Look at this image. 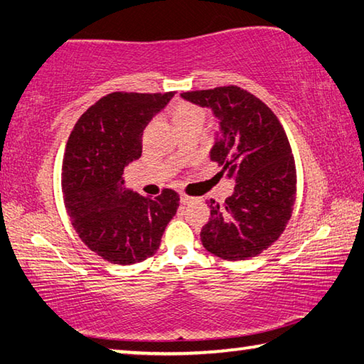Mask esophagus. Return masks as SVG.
Segmentation results:
<instances>
[{
    "instance_id": "34e87169",
    "label": "esophagus",
    "mask_w": 364,
    "mask_h": 364,
    "mask_svg": "<svg viewBox=\"0 0 364 364\" xmlns=\"http://www.w3.org/2000/svg\"><path fill=\"white\" fill-rule=\"evenodd\" d=\"M191 200H193V197H189V196H186V194H181V196H180V202H181V204H184V205L189 204Z\"/></svg>"
}]
</instances>
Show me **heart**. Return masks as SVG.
Here are the masks:
<instances>
[{
  "label": "heart",
  "instance_id": "b5f03b06",
  "mask_svg": "<svg viewBox=\"0 0 364 364\" xmlns=\"http://www.w3.org/2000/svg\"><path fill=\"white\" fill-rule=\"evenodd\" d=\"M171 119L176 128L188 127V125H202L205 120L204 110L193 104H178V106L171 110Z\"/></svg>",
  "mask_w": 364,
  "mask_h": 364
}]
</instances>
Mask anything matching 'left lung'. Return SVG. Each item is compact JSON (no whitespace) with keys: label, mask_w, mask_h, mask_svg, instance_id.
Here are the masks:
<instances>
[{"label":"left lung","mask_w":364,"mask_h":364,"mask_svg":"<svg viewBox=\"0 0 364 364\" xmlns=\"http://www.w3.org/2000/svg\"><path fill=\"white\" fill-rule=\"evenodd\" d=\"M183 100L212 109L218 132L210 159L234 180L223 204L208 200L202 245L223 260H247L268 249L291 220L295 164L284 128L271 109L239 86L188 91Z\"/></svg>","instance_id":"1"}]
</instances>
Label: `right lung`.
<instances>
[{"mask_svg": "<svg viewBox=\"0 0 364 364\" xmlns=\"http://www.w3.org/2000/svg\"><path fill=\"white\" fill-rule=\"evenodd\" d=\"M175 93H110L80 117L67 141L63 191L80 239L104 260L139 263L154 255L180 196L144 197L125 186L123 170L143 152V132Z\"/></svg>", "mask_w": 364, "mask_h": 364, "instance_id": "right-lung-1", "label": "right lung"}]
</instances>
